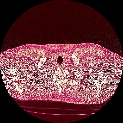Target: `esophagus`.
I'll return each mask as SVG.
<instances>
[{"mask_svg":"<svg viewBox=\"0 0 123 123\" xmlns=\"http://www.w3.org/2000/svg\"><path fill=\"white\" fill-rule=\"evenodd\" d=\"M58 67H60V68H62V64H60V65H58Z\"/></svg>","mask_w":123,"mask_h":123,"instance_id":"34e87169","label":"esophagus"}]
</instances>
